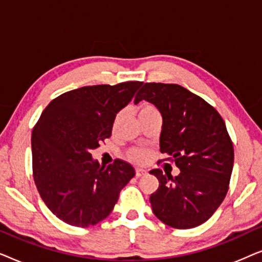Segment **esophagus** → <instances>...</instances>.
<instances>
[{
    "label": "esophagus",
    "instance_id": "obj_1",
    "mask_svg": "<svg viewBox=\"0 0 262 262\" xmlns=\"http://www.w3.org/2000/svg\"><path fill=\"white\" fill-rule=\"evenodd\" d=\"M145 174H146V170L142 169V168H137V169H136V177H137V178H141Z\"/></svg>",
    "mask_w": 262,
    "mask_h": 262
}]
</instances>
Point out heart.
Returning <instances> with one entry per match:
<instances>
[{
	"label": "heart",
	"instance_id": "1",
	"mask_svg": "<svg viewBox=\"0 0 262 262\" xmlns=\"http://www.w3.org/2000/svg\"><path fill=\"white\" fill-rule=\"evenodd\" d=\"M150 112H157V110L155 108V106H152L151 103H143L141 106V111H139V114H144V113H150ZM121 118V112H119L116 116V119H114V127L117 126V124L119 123ZM150 157V152L145 149H141V148H134L128 151V159L134 161L136 163H145L146 161L149 160Z\"/></svg>",
	"mask_w": 262,
	"mask_h": 262
}]
</instances>
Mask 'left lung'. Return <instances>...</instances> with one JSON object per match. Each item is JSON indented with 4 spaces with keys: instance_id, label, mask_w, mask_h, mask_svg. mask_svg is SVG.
<instances>
[{
    "instance_id": "left-lung-1",
    "label": "left lung",
    "mask_w": 262,
    "mask_h": 262,
    "mask_svg": "<svg viewBox=\"0 0 262 262\" xmlns=\"http://www.w3.org/2000/svg\"><path fill=\"white\" fill-rule=\"evenodd\" d=\"M151 102L162 114L160 151L175 163L173 178L161 169L150 170L159 179L150 195L152 212L175 229L205 223L223 202L234 166V145L223 118L200 96L174 83L148 82L135 98Z\"/></svg>"
}]
</instances>
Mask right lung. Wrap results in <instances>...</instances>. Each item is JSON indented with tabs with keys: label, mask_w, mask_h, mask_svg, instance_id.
I'll use <instances>...</instances> for the list:
<instances>
[{
	"label": "right lung",
	"mask_w": 262,
	"mask_h": 262,
	"mask_svg": "<svg viewBox=\"0 0 262 262\" xmlns=\"http://www.w3.org/2000/svg\"><path fill=\"white\" fill-rule=\"evenodd\" d=\"M142 84L85 85L63 93L42 111L32 132L33 179L46 206L60 221L81 228L98 224L135 177L126 161L100 167L91 151L111 137L117 113Z\"/></svg>",
	"instance_id": "1"
}]
</instances>
